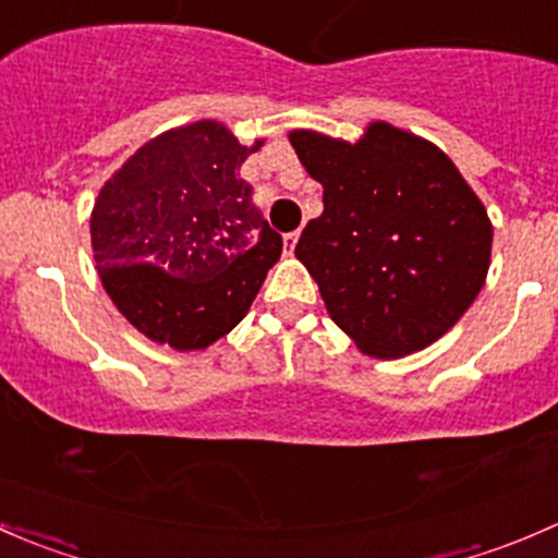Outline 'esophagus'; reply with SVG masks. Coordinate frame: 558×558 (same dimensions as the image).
I'll return each instance as SVG.
<instances>
[{
    "label": "esophagus",
    "mask_w": 558,
    "mask_h": 558,
    "mask_svg": "<svg viewBox=\"0 0 558 558\" xmlns=\"http://www.w3.org/2000/svg\"><path fill=\"white\" fill-rule=\"evenodd\" d=\"M296 240H300V232H289L283 238V245H286V253H294L296 247Z\"/></svg>",
    "instance_id": "obj_1"
}]
</instances>
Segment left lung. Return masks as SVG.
<instances>
[{"label": "left lung", "instance_id": "obj_1", "mask_svg": "<svg viewBox=\"0 0 558 558\" xmlns=\"http://www.w3.org/2000/svg\"><path fill=\"white\" fill-rule=\"evenodd\" d=\"M324 185L296 243L331 320L359 351L399 359L440 340L486 283L494 229L475 191L429 140L373 121L359 143L289 134Z\"/></svg>", "mask_w": 558, "mask_h": 558}]
</instances>
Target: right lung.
I'll use <instances>...</instances> for the list:
<instances>
[{
    "instance_id": "right-lung-1",
    "label": "right lung",
    "mask_w": 558,
    "mask_h": 558,
    "mask_svg": "<svg viewBox=\"0 0 558 558\" xmlns=\"http://www.w3.org/2000/svg\"><path fill=\"white\" fill-rule=\"evenodd\" d=\"M264 140L240 145L218 121L159 134L99 191L92 247L112 305L148 340L174 351L229 335L283 251L240 167Z\"/></svg>"
}]
</instances>
